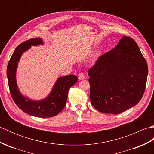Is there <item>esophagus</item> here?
Listing matches in <instances>:
<instances>
[{
	"label": "esophagus",
	"mask_w": 154,
	"mask_h": 154,
	"mask_svg": "<svg viewBox=\"0 0 154 154\" xmlns=\"http://www.w3.org/2000/svg\"><path fill=\"white\" fill-rule=\"evenodd\" d=\"M78 78H79V80H83L85 79V75L83 73H79V75H78Z\"/></svg>",
	"instance_id": "34e87169"
}]
</instances>
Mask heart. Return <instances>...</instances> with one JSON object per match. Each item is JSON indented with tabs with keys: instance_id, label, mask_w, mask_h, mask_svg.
<instances>
[{
	"instance_id": "1",
	"label": "heart",
	"mask_w": 154,
	"mask_h": 154,
	"mask_svg": "<svg viewBox=\"0 0 154 154\" xmlns=\"http://www.w3.org/2000/svg\"><path fill=\"white\" fill-rule=\"evenodd\" d=\"M97 57V55H95V56H94V59H96Z\"/></svg>"
}]
</instances>
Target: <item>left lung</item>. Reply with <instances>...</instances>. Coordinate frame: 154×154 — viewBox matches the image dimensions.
<instances>
[{
    "label": "left lung",
    "mask_w": 154,
    "mask_h": 154,
    "mask_svg": "<svg viewBox=\"0 0 154 154\" xmlns=\"http://www.w3.org/2000/svg\"><path fill=\"white\" fill-rule=\"evenodd\" d=\"M148 74L138 45L124 36L88 71L91 104L103 113L117 114L130 109L143 97Z\"/></svg>",
    "instance_id": "left-lung-1"
}]
</instances>
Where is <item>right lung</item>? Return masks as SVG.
<instances>
[{"mask_svg":"<svg viewBox=\"0 0 154 154\" xmlns=\"http://www.w3.org/2000/svg\"><path fill=\"white\" fill-rule=\"evenodd\" d=\"M43 44L41 38H32L18 45L8 61L6 74L10 92L19 109L32 116L50 118L56 116L63 109L66 104L68 91L77 83L78 78L73 75L59 77L49 95L41 100H33L23 96L18 89L16 79L18 62L23 53L32 45L36 46Z\"/></svg>","mask_w":154,"mask_h":154,"instance_id":"right-lung-1","label":"right lung"}]
</instances>
